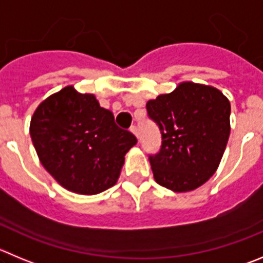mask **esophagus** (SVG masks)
Returning a JSON list of instances; mask_svg holds the SVG:
<instances>
[{"label": "esophagus", "mask_w": 263, "mask_h": 263, "mask_svg": "<svg viewBox=\"0 0 263 263\" xmlns=\"http://www.w3.org/2000/svg\"><path fill=\"white\" fill-rule=\"evenodd\" d=\"M129 131H131L132 134H134L135 136L137 137V139H139V129H137V127H136V126H132L131 128H129Z\"/></svg>", "instance_id": "1"}]
</instances>
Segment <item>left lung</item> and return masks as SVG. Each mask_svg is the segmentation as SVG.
<instances>
[{
	"instance_id": "obj_1",
	"label": "left lung",
	"mask_w": 263,
	"mask_h": 263,
	"mask_svg": "<svg viewBox=\"0 0 263 263\" xmlns=\"http://www.w3.org/2000/svg\"><path fill=\"white\" fill-rule=\"evenodd\" d=\"M161 132V148L149 154L157 183L175 192L202 185L217 170L230 136L231 106L213 87L181 83L146 104Z\"/></svg>"
}]
</instances>
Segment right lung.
<instances>
[{"label": "right lung", "mask_w": 263, "mask_h": 263, "mask_svg": "<svg viewBox=\"0 0 263 263\" xmlns=\"http://www.w3.org/2000/svg\"><path fill=\"white\" fill-rule=\"evenodd\" d=\"M29 131L46 171L66 190L82 195L112 187L124 154L137 143L95 96L80 95L72 87L46 98L32 117Z\"/></svg>", "instance_id": "obj_1"}]
</instances>
